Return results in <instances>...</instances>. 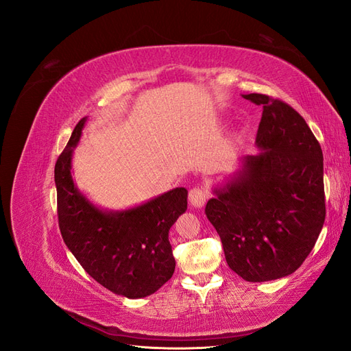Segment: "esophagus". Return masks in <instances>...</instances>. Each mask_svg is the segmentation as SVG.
<instances>
[{
    "mask_svg": "<svg viewBox=\"0 0 351 351\" xmlns=\"http://www.w3.org/2000/svg\"><path fill=\"white\" fill-rule=\"evenodd\" d=\"M206 199H208V192L204 189H200V187H195L189 192L190 205H192L196 209H200L202 206H204Z\"/></svg>",
    "mask_w": 351,
    "mask_h": 351,
    "instance_id": "obj_1",
    "label": "esophagus"
}]
</instances>
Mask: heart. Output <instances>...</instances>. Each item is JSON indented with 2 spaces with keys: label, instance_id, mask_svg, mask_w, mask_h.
Returning <instances> with one entry per match:
<instances>
[{
  "label": "heart",
  "instance_id": "1",
  "mask_svg": "<svg viewBox=\"0 0 351 351\" xmlns=\"http://www.w3.org/2000/svg\"><path fill=\"white\" fill-rule=\"evenodd\" d=\"M236 137H237V139H239V137H240V134H237V136H236Z\"/></svg>",
  "mask_w": 351,
  "mask_h": 351
}]
</instances>
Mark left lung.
Instances as JSON below:
<instances>
[{
    "instance_id": "obj_1",
    "label": "left lung",
    "mask_w": 351,
    "mask_h": 351,
    "mask_svg": "<svg viewBox=\"0 0 351 351\" xmlns=\"http://www.w3.org/2000/svg\"><path fill=\"white\" fill-rule=\"evenodd\" d=\"M262 105L259 154L239 158L212 186L205 214L219 234L228 267L243 280H278L299 269L325 221L324 155L303 117L282 101L243 95Z\"/></svg>"
}]
</instances>
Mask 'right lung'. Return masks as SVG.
Segmentation results:
<instances>
[{
    "mask_svg": "<svg viewBox=\"0 0 351 351\" xmlns=\"http://www.w3.org/2000/svg\"><path fill=\"white\" fill-rule=\"evenodd\" d=\"M88 117L74 127L56 164L62 240L90 277L110 291L142 299L173 277L169 228L187 209V190L176 187L127 209H105L80 192L71 173L73 152Z\"/></svg>",
    "mask_w": 351,
    "mask_h": 351,
    "instance_id": "obj_1",
    "label": "right lung"
}]
</instances>
